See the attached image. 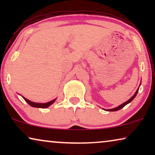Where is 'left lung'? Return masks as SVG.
<instances>
[{
  "label": "left lung",
  "mask_w": 155,
  "mask_h": 155,
  "mask_svg": "<svg viewBox=\"0 0 155 155\" xmlns=\"http://www.w3.org/2000/svg\"><path fill=\"white\" fill-rule=\"evenodd\" d=\"M138 90H139V87H138V89H137V90L136 92H135L134 95H133V96L132 97H131V98H130V99H129V100L126 101V102H124V104H120V106H118V107L114 108V109H107V111H118V110H120V109H122V108H124V107H125V106L127 105V104H129L130 102H131V101H132L133 100V99H134L135 96H136L137 94V92H138Z\"/></svg>",
  "instance_id": "left-lung-1"
}]
</instances>
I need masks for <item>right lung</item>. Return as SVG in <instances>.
<instances>
[{"label":"right lung","instance_id":"obj_1","mask_svg":"<svg viewBox=\"0 0 155 155\" xmlns=\"http://www.w3.org/2000/svg\"><path fill=\"white\" fill-rule=\"evenodd\" d=\"M23 97V99H24L26 101V102L28 104L30 105L31 107H37V108H42V109H46V108L48 107L49 106L51 105L53 103H54V101H56V99H53V100L48 101V102H47V103H36V102H33V101H31L28 100L27 99L25 98L24 97Z\"/></svg>","mask_w":155,"mask_h":155}]
</instances>
